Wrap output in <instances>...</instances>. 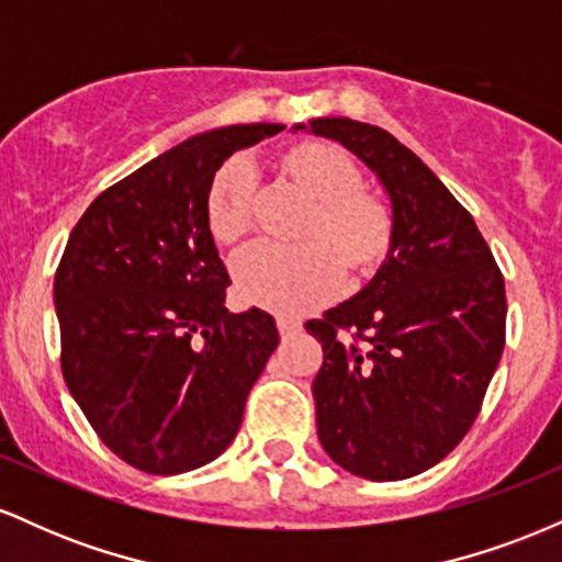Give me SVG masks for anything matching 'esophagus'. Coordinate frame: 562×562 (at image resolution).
Returning <instances> with one entry per match:
<instances>
[{"mask_svg": "<svg viewBox=\"0 0 562 562\" xmlns=\"http://www.w3.org/2000/svg\"><path fill=\"white\" fill-rule=\"evenodd\" d=\"M277 330H280V335H295L301 330V322L293 319V317H285V314H280V317H277Z\"/></svg>", "mask_w": 562, "mask_h": 562, "instance_id": "esophagus-1", "label": "esophagus"}]
</instances>
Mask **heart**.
I'll use <instances>...</instances> for the list:
<instances>
[{
    "label": "heart",
    "instance_id": "b5f03b06",
    "mask_svg": "<svg viewBox=\"0 0 562 562\" xmlns=\"http://www.w3.org/2000/svg\"><path fill=\"white\" fill-rule=\"evenodd\" d=\"M280 171L312 200L295 240L299 248L259 245L235 263L243 301L299 314L317 306L344 282V269L370 274L391 248L393 222L383 200L357 190V166L322 142H303L280 156ZM254 169L232 160L209 190V229L218 245H237L250 232Z\"/></svg>",
    "mask_w": 562,
    "mask_h": 562
}]
</instances>
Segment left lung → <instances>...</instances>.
<instances>
[{"label": "left lung", "instance_id": "obj_1", "mask_svg": "<svg viewBox=\"0 0 562 562\" xmlns=\"http://www.w3.org/2000/svg\"><path fill=\"white\" fill-rule=\"evenodd\" d=\"M293 132L340 142L362 160L393 222L375 277L306 325L325 348L312 385L319 443L359 479H412L441 462L479 415L505 348V280L473 216L385 128L333 115Z\"/></svg>", "mask_w": 562, "mask_h": 562}]
</instances>
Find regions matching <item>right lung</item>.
Instances as JSON below:
<instances>
[{
  "label": "right lung",
  "instance_id": "right-lung-1",
  "mask_svg": "<svg viewBox=\"0 0 562 562\" xmlns=\"http://www.w3.org/2000/svg\"><path fill=\"white\" fill-rule=\"evenodd\" d=\"M282 128L184 139L97 195L68 237L53 290L63 378L102 443L145 473L216 460L280 344L267 312L224 303L232 280L205 205L224 160Z\"/></svg>",
  "mask_w": 562,
  "mask_h": 562
}]
</instances>
